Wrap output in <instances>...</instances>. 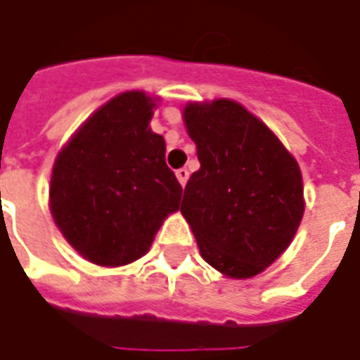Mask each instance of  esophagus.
<instances>
[{
    "instance_id": "obj_1",
    "label": "esophagus",
    "mask_w": 360,
    "mask_h": 360,
    "mask_svg": "<svg viewBox=\"0 0 360 360\" xmlns=\"http://www.w3.org/2000/svg\"><path fill=\"white\" fill-rule=\"evenodd\" d=\"M188 176H190V172H188L186 168H180V170H176V178H178V182H180L182 186H186Z\"/></svg>"
}]
</instances>
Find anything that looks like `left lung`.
<instances>
[{
  "label": "left lung",
  "mask_w": 360,
  "mask_h": 360,
  "mask_svg": "<svg viewBox=\"0 0 360 360\" xmlns=\"http://www.w3.org/2000/svg\"><path fill=\"white\" fill-rule=\"evenodd\" d=\"M184 124L200 170L188 180L180 212L210 266L250 278L283 255L302 220L297 160L232 100L190 102Z\"/></svg>",
  "instance_id": "obj_1"
}]
</instances>
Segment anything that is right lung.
<instances>
[{"label": "right lung", "mask_w": 360, "mask_h": 360, "mask_svg": "<svg viewBox=\"0 0 360 360\" xmlns=\"http://www.w3.org/2000/svg\"><path fill=\"white\" fill-rule=\"evenodd\" d=\"M154 100L124 91L82 124L58 154L51 216L84 258L124 266L148 252L182 186L166 166V142L150 130Z\"/></svg>", "instance_id": "1"}]
</instances>
